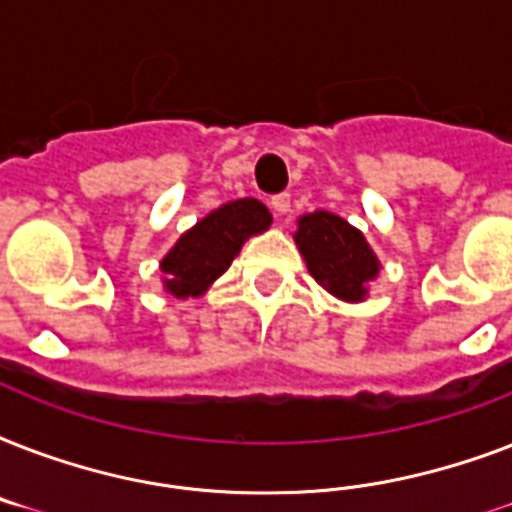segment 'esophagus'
<instances>
[{"instance_id": "obj_1", "label": "esophagus", "mask_w": 512, "mask_h": 512, "mask_svg": "<svg viewBox=\"0 0 512 512\" xmlns=\"http://www.w3.org/2000/svg\"><path fill=\"white\" fill-rule=\"evenodd\" d=\"M271 209L276 212V217H284L289 212V196L287 193H279L271 199Z\"/></svg>"}]
</instances>
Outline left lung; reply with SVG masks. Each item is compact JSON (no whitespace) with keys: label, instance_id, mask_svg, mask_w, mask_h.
<instances>
[{"label":"left lung","instance_id":"left-lung-1","mask_svg":"<svg viewBox=\"0 0 512 512\" xmlns=\"http://www.w3.org/2000/svg\"><path fill=\"white\" fill-rule=\"evenodd\" d=\"M292 239L308 265V273L329 295L345 303H364L369 297V284L377 279L382 265L356 225L335 212L316 209L297 217Z\"/></svg>","mask_w":512,"mask_h":512}]
</instances>
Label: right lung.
I'll list each match as a JSON object with an SVG mask.
<instances>
[{"label":"right lung","mask_w":512,"mask_h":512,"mask_svg":"<svg viewBox=\"0 0 512 512\" xmlns=\"http://www.w3.org/2000/svg\"><path fill=\"white\" fill-rule=\"evenodd\" d=\"M273 215L263 201L236 199L212 209L175 241L162 257V287L175 300L201 297L239 255L244 241L271 228Z\"/></svg>","instance_id":"1"}]
</instances>
